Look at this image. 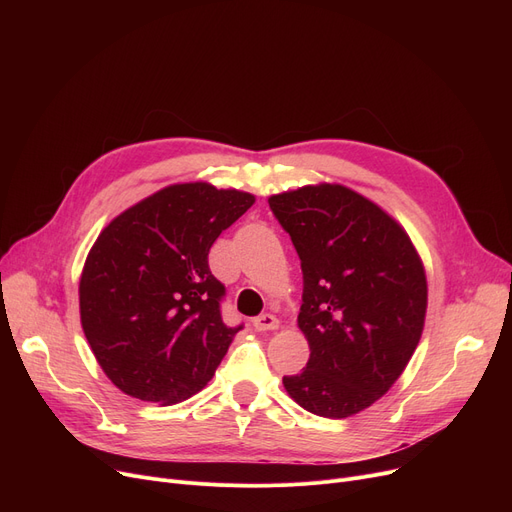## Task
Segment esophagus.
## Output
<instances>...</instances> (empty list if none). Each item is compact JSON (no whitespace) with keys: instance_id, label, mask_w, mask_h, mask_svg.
Listing matches in <instances>:
<instances>
[{"instance_id":"1","label":"esophagus","mask_w":512,"mask_h":512,"mask_svg":"<svg viewBox=\"0 0 512 512\" xmlns=\"http://www.w3.org/2000/svg\"><path fill=\"white\" fill-rule=\"evenodd\" d=\"M253 328L257 332H272V330H278L280 328V321L276 315L272 313H265V315H259L253 319Z\"/></svg>"}]
</instances>
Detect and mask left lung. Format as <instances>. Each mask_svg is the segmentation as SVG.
Listing matches in <instances>:
<instances>
[{"label":"left lung","mask_w":512,"mask_h":512,"mask_svg":"<svg viewBox=\"0 0 512 512\" xmlns=\"http://www.w3.org/2000/svg\"><path fill=\"white\" fill-rule=\"evenodd\" d=\"M267 201L301 257L297 324L311 351L284 388L313 415H357L394 386L421 340V255L388 211L344 184H305Z\"/></svg>","instance_id":"obj_1"}]
</instances>
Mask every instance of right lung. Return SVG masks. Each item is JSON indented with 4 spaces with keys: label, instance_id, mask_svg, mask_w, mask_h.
<instances>
[{
    "label": "right lung",
    "instance_id": "1",
    "mask_svg": "<svg viewBox=\"0 0 512 512\" xmlns=\"http://www.w3.org/2000/svg\"><path fill=\"white\" fill-rule=\"evenodd\" d=\"M253 203L238 188L178 182L101 230L78 282L80 326L124 394L168 407L213 378L240 326L222 321L207 255Z\"/></svg>",
    "mask_w": 512,
    "mask_h": 512
}]
</instances>
